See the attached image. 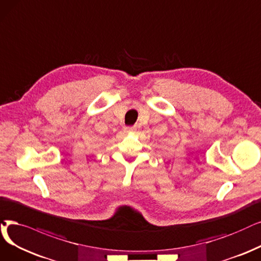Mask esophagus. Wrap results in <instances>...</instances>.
<instances>
[{"instance_id": "34e87169", "label": "esophagus", "mask_w": 261, "mask_h": 261, "mask_svg": "<svg viewBox=\"0 0 261 261\" xmlns=\"http://www.w3.org/2000/svg\"><path fill=\"white\" fill-rule=\"evenodd\" d=\"M124 129H125V132H133V130L136 129V128H135L134 126H126Z\"/></svg>"}]
</instances>
